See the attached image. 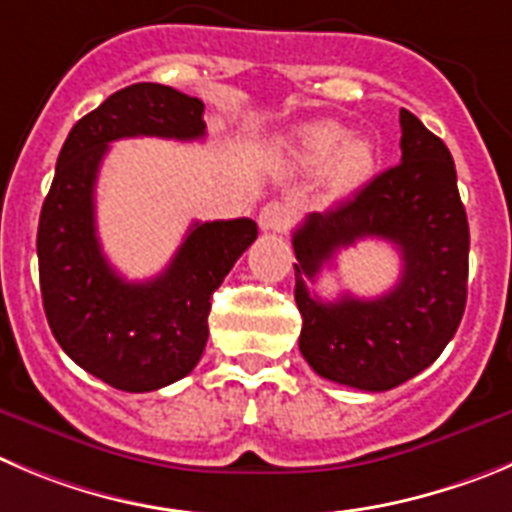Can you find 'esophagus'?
I'll return each mask as SVG.
<instances>
[{
    "instance_id": "obj_1",
    "label": "esophagus",
    "mask_w": 512,
    "mask_h": 512,
    "mask_svg": "<svg viewBox=\"0 0 512 512\" xmlns=\"http://www.w3.org/2000/svg\"><path fill=\"white\" fill-rule=\"evenodd\" d=\"M260 229L262 232H285L293 222V209L283 202H270L260 212Z\"/></svg>"
}]
</instances>
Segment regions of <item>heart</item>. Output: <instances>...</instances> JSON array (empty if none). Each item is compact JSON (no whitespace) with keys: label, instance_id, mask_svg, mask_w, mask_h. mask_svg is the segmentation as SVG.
Returning a JSON list of instances; mask_svg holds the SVG:
<instances>
[{"label":"heart","instance_id":"obj_1","mask_svg":"<svg viewBox=\"0 0 512 512\" xmlns=\"http://www.w3.org/2000/svg\"><path fill=\"white\" fill-rule=\"evenodd\" d=\"M288 148L303 169L326 166V189L333 199L361 189L374 171V143L366 136H348L346 126L336 121H315L298 128Z\"/></svg>","mask_w":512,"mask_h":512}]
</instances>
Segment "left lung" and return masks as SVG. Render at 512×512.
I'll use <instances>...</instances> for the list:
<instances>
[{"label":"left lung","mask_w":512,"mask_h":512,"mask_svg":"<svg viewBox=\"0 0 512 512\" xmlns=\"http://www.w3.org/2000/svg\"><path fill=\"white\" fill-rule=\"evenodd\" d=\"M401 164L353 199L313 212L295 229L300 353L318 376L389 391L437 361L465 313L470 227L450 148L401 111ZM376 236L402 255L400 283L379 299L321 301L307 283L338 249Z\"/></svg>","instance_id":"left-lung-1"}]
</instances>
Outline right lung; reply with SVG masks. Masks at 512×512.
Returning a JSON list of instances; mask_svg holds the SVG:
<instances>
[{
  "label": "right lung",
  "mask_w": 512,
  "mask_h": 512,
  "mask_svg": "<svg viewBox=\"0 0 512 512\" xmlns=\"http://www.w3.org/2000/svg\"><path fill=\"white\" fill-rule=\"evenodd\" d=\"M204 103L169 85L136 83L80 118L57 156L37 227L47 323L80 369L113 389L154 391L184 379L209 338L212 293L257 240L252 219L194 222L161 275L128 283L95 232V181L118 138L197 141Z\"/></svg>",
  "instance_id": "1"
}]
</instances>
